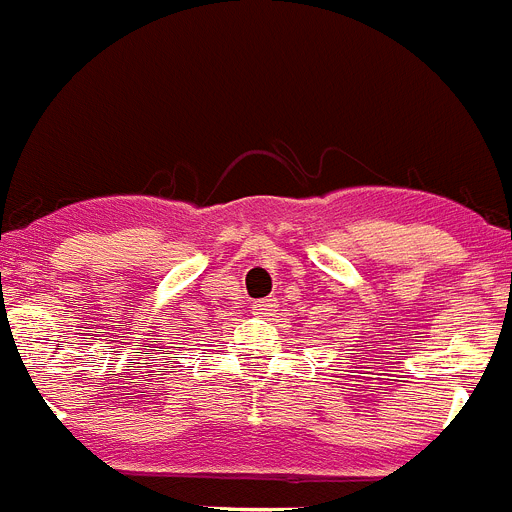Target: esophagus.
Listing matches in <instances>:
<instances>
[{
  "instance_id": "1",
  "label": "esophagus",
  "mask_w": 512,
  "mask_h": 512,
  "mask_svg": "<svg viewBox=\"0 0 512 512\" xmlns=\"http://www.w3.org/2000/svg\"><path fill=\"white\" fill-rule=\"evenodd\" d=\"M274 308V300L266 298V300H256L253 303V313H259V316H264V313H269V310Z\"/></svg>"
}]
</instances>
